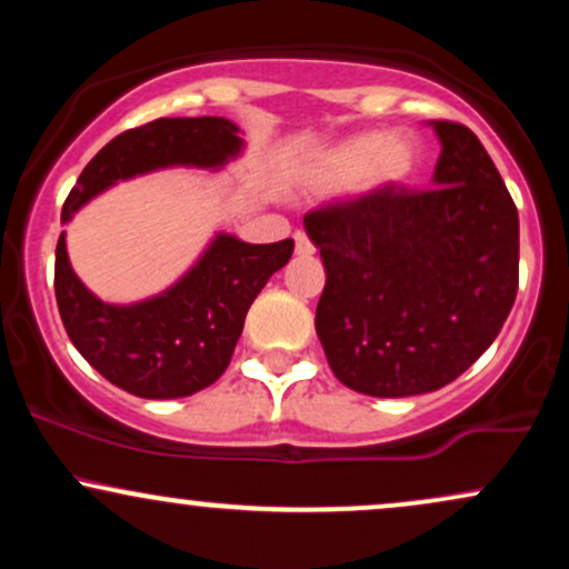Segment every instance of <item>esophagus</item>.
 Listing matches in <instances>:
<instances>
[{"label":"esophagus","mask_w":569,"mask_h":569,"mask_svg":"<svg viewBox=\"0 0 569 569\" xmlns=\"http://www.w3.org/2000/svg\"><path fill=\"white\" fill-rule=\"evenodd\" d=\"M293 246H297V257H312L316 253V246L310 243V238L305 232L293 234Z\"/></svg>","instance_id":"esophagus-1"}]
</instances>
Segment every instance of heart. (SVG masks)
I'll return each mask as SVG.
<instances>
[{
    "mask_svg": "<svg viewBox=\"0 0 569 569\" xmlns=\"http://www.w3.org/2000/svg\"><path fill=\"white\" fill-rule=\"evenodd\" d=\"M426 168V147L411 133L361 130L321 149L305 171L312 189L350 187L358 198L401 194L420 181Z\"/></svg>",
    "mask_w": 569,
    "mask_h": 569,
    "instance_id": "1",
    "label": "heart"
}]
</instances>
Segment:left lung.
<instances>
[{"mask_svg": "<svg viewBox=\"0 0 569 569\" xmlns=\"http://www.w3.org/2000/svg\"><path fill=\"white\" fill-rule=\"evenodd\" d=\"M428 192L307 213L326 286L316 331L337 380L375 398L430 393L500 335L519 289V213L466 126L430 120Z\"/></svg>", "mask_w": 569, "mask_h": 569, "instance_id": "8db88e82", "label": "left lung"}]
</instances>
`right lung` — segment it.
Listing matches in <instances>:
<instances>
[{
  "label": "right lung",
  "instance_id": "1",
  "mask_svg": "<svg viewBox=\"0 0 569 569\" xmlns=\"http://www.w3.org/2000/svg\"><path fill=\"white\" fill-rule=\"evenodd\" d=\"M246 152L227 117H160L126 130L84 166L63 202L61 224L120 181L166 168L217 173ZM293 240L246 243L217 232L168 289L139 302H103L69 262L67 232L56 246V302L74 348L98 375L139 398H184L230 367L246 312L291 259Z\"/></svg>",
  "mask_w": 569,
  "mask_h": 569
}]
</instances>
